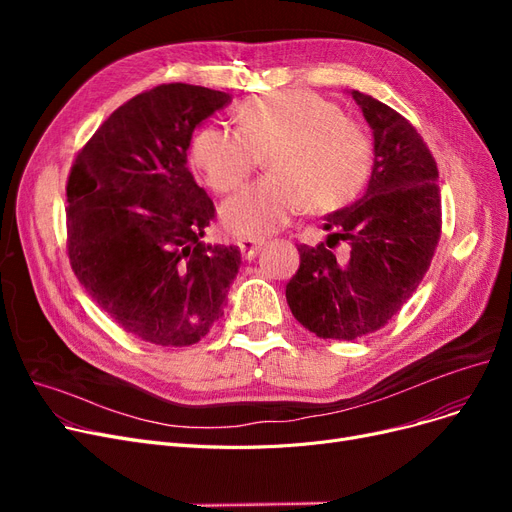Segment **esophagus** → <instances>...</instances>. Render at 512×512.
<instances>
[{
    "mask_svg": "<svg viewBox=\"0 0 512 512\" xmlns=\"http://www.w3.org/2000/svg\"><path fill=\"white\" fill-rule=\"evenodd\" d=\"M261 247H263V240H259V238H240L238 240L240 255L245 259H253Z\"/></svg>",
    "mask_w": 512,
    "mask_h": 512,
    "instance_id": "1",
    "label": "esophagus"
}]
</instances>
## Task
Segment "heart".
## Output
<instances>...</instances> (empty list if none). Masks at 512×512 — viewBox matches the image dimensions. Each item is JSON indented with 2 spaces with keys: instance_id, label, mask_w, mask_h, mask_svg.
<instances>
[{
  "instance_id": "heart-1",
  "label": "heart",
  "mask_w": 512,
  "mask_h": 512,
  "mask_svg": "<svg viewBox=\"0 0 512 512\" xmlns=\"http://www.w3.org/2000/svg\"><path fill=\"white\" fill-rule=\"evenodd\" d=\"M238 128L205 126L191 159L215 193L245 184L261 155L267 174L222 207L234 234L261 238L284 228L305 205L313 213L353 203L369 180L373 147L367 130L313 93H280L242 103Z\"/></svg>"
}]
</instances>
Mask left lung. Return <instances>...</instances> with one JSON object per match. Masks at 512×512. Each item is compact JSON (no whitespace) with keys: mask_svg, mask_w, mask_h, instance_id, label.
Masks as SVG:
<instances>
[{"mask_svg":"<svg viewBox=\"0 0 512 512\" xmlns=\"http://www.w3.org/2000/svg\"><path fill=\"white\" fill-rule=\"evenodd\" d=\"M373 130V170L365 195L328 213V240L297 245L301 265L286 301L319 338L355 340L384 328L417 290L442 230L438 166L415 126L386 103L353 91ZM349 245L346 260L331 249Z\"/></svg>","mask_w":512,"mask_h":512,"instance_id":"1","label":"left lung"}]
</instances>
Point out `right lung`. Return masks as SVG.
Segmentation results:
<instances>
[{
    "instance_id": "obj_1",
    "label": "right lung",
    "mask_w": 512,
    "mask_h": 512,
    "mask_svg": "<svg viewBox=\"0 0 512 512\" xmlns=\"http://www.w3.org/2000/svg\"><path fill=\"white\" fill-rule=\"evenodd\" d=\"M228 101L184 83L134 95L70 168L72 272L124 332L157 346L199 342L238 274V247L201 242L215 207L186 166L195 126Z\"/></svg>"
}]
</instances>
